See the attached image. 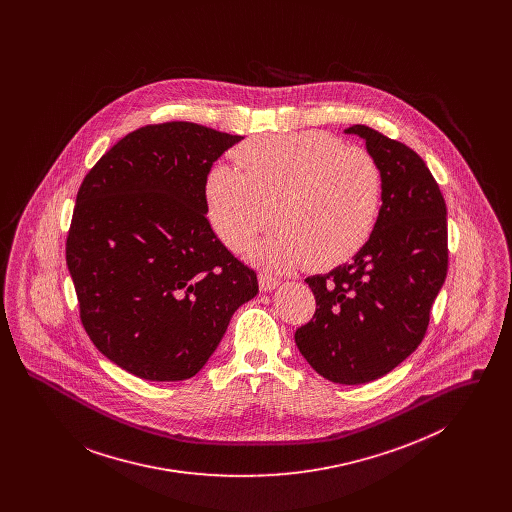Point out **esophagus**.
I'll return each instance as SVG.
<instances>
[{"mask_svg": "<svg viewBox=\"0 0 512 512\" xmlns=\"http://www.w3.org/2000/svg\"><path fill=\"white\" fill-rule=\"evenodd\" d=\"M278 284H280V280H278L274 274H270L267 270H261V272H259V286H261L263 292L274 290Z\"/></svg>", "mask_w": 512, "mask_h": 512, "instance_id": "esophagus-1", "label": "esophagus"}]
</instances>
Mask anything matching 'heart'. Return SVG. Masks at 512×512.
Here are the masks:
<instances>
[{
	"label": "heart",
	"instance_id": "obj_1",
	"mask_svg": "<svg viewBox=\"0 0 512 512\" xmlns=\"http://www.w3.org/2000/svg\"><path fill=\"white\" fill-rule=\"evenodd\" d=\"M240 172L217 167L207 180L209 220L222 244L244 251L278 224L251 257L274 270L326 267L355 255L380 215L384 172L361 146L326 132L251 140L234 151Z\"/></svg>",
	"mask_w": 512,
	"mask_h": 512
}]
</instances>
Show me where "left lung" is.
Listing matches in <instances>:
<instances>
[{
  "label": "left lung",
  "instance_id": "1",
  "mask_svg": "<svg viewBox=\"0 0 512 512\" xmlns=\"http://www.w3.org/2000/svg\"><path fill=\"white\" fill-rule=\"evenodd\" d=\"M345 132L382 167V207L351 263L305 280L317 309L295 343L322 378L355 386L382 378L424 340L449 249L445 199L422 157L365 124Z\"/></svg>",
  "mask_w": 512,
  "mask_h": 512
}]
</instances>
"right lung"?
<instances>
[{
  "instance_id": "obj_1",
  "label": "right lung",
  "mask_w": 512,
  "mask_h": 512,
  "mask_svg": "<svg viewBox=\"0 0 512 512\" xmlns=\"http://www.w3.org/2000/svg\"><path fill=\"white\" fill-rule=\"evenodd\" d=\"M242 136L195 122L126 134L84 176L67 234L80 322L109 361L151 382L195 376L259 292L207 219L213 163Z\"/></svg>"
}]
</instances>
